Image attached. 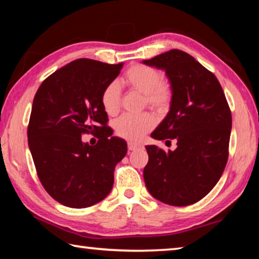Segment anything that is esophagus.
<instances>
[{
	"label": "esophagus",
	"instance_id": "obj_1",
	"mask_svg": "<svg viewBox=\"0 0 259 259\" xmlns=\"http://www.w3.org/2000/svg\"><path fill=\"white\" fill-rule=\"evenodd\" d=\"M143 146L140 145V144H137V143H133V142H129L128 143V148L130 151H136L138 150V148H142Z\"/></svg>",
	"mask_w": 259,
	"mask_h": 259
}]
</instances>
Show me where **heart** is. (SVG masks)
<instances>
[{
  "label": "heart",
  "mask_w": 259,
  "mask_h": 259,
  "mask_svg": "<svg viewBox=\"0 0 259 259\" xmlns=\"http://www.w3.org/2000/svg\"><path fill=\"white\" fill-rule=\"evenodd\" d=\"M121 83L130 90L143 95L144 104L154 111L162 113L171 104L174 90L168 80L162 78L156 68L136 64L126 69L121 78ZM104 111L108 115H115L120 109V88L116 82H111L104 88L100 96ZM155 124V120L150 113L138 115L123 114L114 122V130L120 137L138 142Z\"/></svg>",
  "instance_id": "heart-1"
}]
</instances>
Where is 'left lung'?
<instances>
[{
	"label": "left lung",
	"instance_id": "obj_1",
	"mask_svg": "<svg viewBox=\"0 0 259 259\" xmlns=\"http://www.w3.org/2000/svg\"><path fill=\"white\" fill-rule=\"evenodd\" d=\"M164 69L174 96L165 119L152 137L165 140L175 151L146 146L144 181L161 202L184 207L203 199L218 183L229 159L232 114L213 73L182 50L172 49L144 60Z\"/></svg>",
	"mask_w": 259,
	"mask_h": 259
}]
</instances>
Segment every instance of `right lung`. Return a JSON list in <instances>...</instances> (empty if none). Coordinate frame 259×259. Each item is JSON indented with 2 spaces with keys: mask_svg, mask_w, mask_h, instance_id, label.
Returning <instances> with one entry per match:
<instances>
[{
  "mask_svg": "<svg viewBox=\"0 0 259 259\" xmlns=\"http://www.w3.org/2000/svg\"><path fill=\"white\" fill-rule=\"evenodd\" d=\"M123 64L80 58L48 76L33 100L28 146L42 186L57 202L87 208L104 200L126 143L113 137L100 96ZM97 134L95 147L83 134Z\"/></svg>",
  "mask_w": 259,
  "mask_h": 259,
  "instance_id": "add662e5",
  "label": "right lung"
}]
</instances>
